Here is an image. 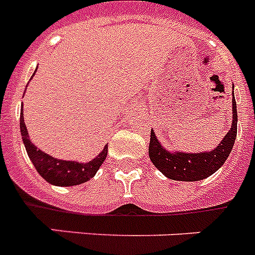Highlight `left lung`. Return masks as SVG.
Segmentation results:
<instances>
[{
    "label": "left lung",
    "instance_id": "8db88e82",
    "mask_svg": "<svg viewBox=\"0 0 255 255\" xmlns=\"http://www.w3.org/2000/svg\"><path fill=\"white\" fill-rule=\"evenodd\" d=\"M232 113L233 121L229 132L219 142V145L210 152L185 153L170 152L161 145L154 132L150 131L149 141V157L153 165L162 173L165 177L174 181L195 182L212 175L219 170L225 160L231 154L237 136V106L233 95L232 99Z\"/></svg>",
    "mask_w": 255,
    "mask_h": 255
}]
</instances>
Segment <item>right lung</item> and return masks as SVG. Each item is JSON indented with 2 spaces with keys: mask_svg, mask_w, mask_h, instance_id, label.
<instances>
[{
  "mask_svg": "<svg viewBox=\"0 0 255 255\" xmlns=\"http://www.w3.org/2000/svg\"><path fill=\"white\" fill-rule=\"evenodd\" d=\"M19 127L22 140H23L31 162L38 170L39 174L51 185L67 187V186H76L88 182L90 178L94 177L103 161L106 160L107 145H105L102 152L99 153L94 160L85 163L77 162V161L57 160L38 149L28 137V132H27L26 124L23 121V109H20Z\"/></svg>",
  "mask_w": 255,
  "mask_h": 255,
  "instance_id": "right-lung-1",
  "label": "right lung"
}]
</instances>
